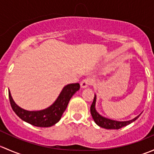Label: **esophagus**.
I'll return each mask as SVG.
<instances>
[{
	"label": "esophagus",
	"mask_w": 154,
	"mask_h": 154,
	"mask_svg": "<svg viewBox=\"0 0 154 154\" xmlns=\"http://www.w3.org/2000/svg\"><path fill=\"white\" fill-rule=\"evenodd\" d=\"M92 83H93L92 79L91 78L84 79V80H82L81 83H80V86H81V88H87L88 86L92 84Z\"/></svg>",
	"instance_id": "obj_1"
}]
</instances>
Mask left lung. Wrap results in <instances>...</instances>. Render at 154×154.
<instances>
[{
  "mask_svg": "<svg viewBox=\"0 0 154 154\" xmlns=\"http://www.w3.org/2000/svg\"><path fill=\"white\" fill-rule=\"evenodd\" d=\"M95 103H96V95L94 94V100H93L92 103H91V105L90 112H91L92 119H94V122H95L99 127H103V128H105V129H114V130H119V129L122 128V127H125V126L133 123V122H135V121H136L141 115V114L139 115V116H136L135 119H132V120L126 121V122H118V121L112 120V119H109L105 117H103V116H100V115L96 111Z\"/></svg>",
  "mask_w": 154,
  "mask_h": 154,
  "instance_id": "obj_1",
  "label": "left lung"
}]
</instances>
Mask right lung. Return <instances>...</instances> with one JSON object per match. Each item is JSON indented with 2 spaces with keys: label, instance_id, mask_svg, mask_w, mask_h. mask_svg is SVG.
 <instances>
[{
  "label": "right lung",
  "instance_id": "obj_1",
  "mask_svg": "<svg viewBox=\"0 0 154 154\" xmlns=\"http://www.w3.org/2000/svg\"><path fill=\"white\" fill-rule=\"evenodd\" d=\"M79 89V83L67 85L63 88L56 101L51 106L39 111H27L18 106L14 102L10 91L9 98L12 109L20 119L35 127H49L60 120L63 112L67 108L70 99Z\"/></svg>",
  "mask_w": 154,
  "mask_h": 154
}]
</instances>
